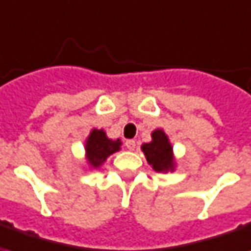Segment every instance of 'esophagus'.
<instances>
[{
    "instance_id": "obj_1",
    "label": "esophagus",
    "mask_w": 251,
    "mask_h": 251,
    "mask_svg": "<svg viewBox=\"0 0 251 251\" xmlns=\"http://www.w3.org/2000/svg\"><path fill=\"white\" fill-rule=\"evenodd\" d=\"M125 146L127 150H130V151H134L136 150V141L134 140H126Z\"/></svg>"
}]
</instances>
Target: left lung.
<instances>
[{"label": "left lung", "mask_w": 251, "mask_h": 251, "mask_svg": "<svg viewBox=\"0 0 251 251\" xmlns=\"http://www.w3.org/2000/svg\"><path fill=\"white\" fill-rule=\"evenodd\" d=\"M152 140L141 146V151L146 155L147 162L152 166L155 172L168 173L175 172L176 159L173 154V146L169 141L166 133L162 129H155L151 133Z\"/></svg>", "instance_id": "obj_1"}]
</instances>
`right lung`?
<instances>
[{"label":"right lung","instance_id":"1","mask_svg":"<svg viewBox=\"0 0 251 251\" xmlns=\"http://www.w3.org/2000/svg\"><path fill=\"white\" fill-rule=\"evenodd\" d=\"M122 146L119 139L107 137L103 129H92L85 141V158L92 169H99L107 158L114 152H118Z\"/></svg>","mask_w":251,"mask_h":251}]
</instances>
